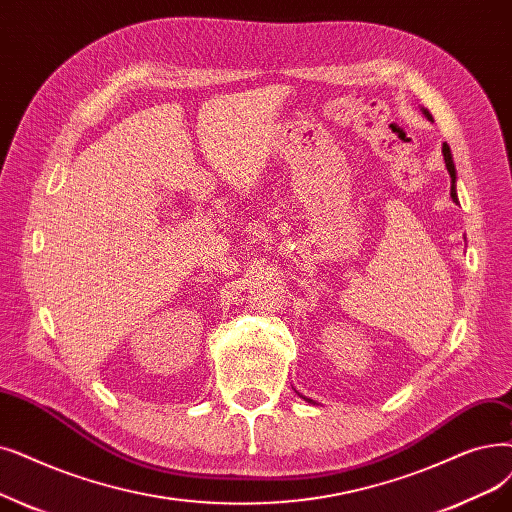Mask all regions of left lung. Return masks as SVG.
Returning <instances> with one entry per match:
<instances>
[{
    "mask_svg": "<svg viewBox=\"0 0 512 512\" xmlns=\"http://www.w3.org/2000/svg\"><path fill=\"white\" fill-rule=\"evenodd\" d=\"M422 110V115H425L429 121H433V117H431V113L427 108H420ZM441 152H443V161H446V169H448V173H450V196H452V201L454 203H458V194H456V167H454V159H452V150H450V146L448 144H443V148H441ZM301 395V393H299ZM305 402H309V404H314V399H309V397H305V395H301Z\"/></svg>",
    "mask_w": 512,
    "mask_h": 512,
    "instance_id": "obj_1",
    "label": "left lung"
}]
</instances>
